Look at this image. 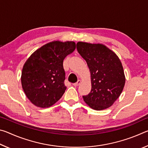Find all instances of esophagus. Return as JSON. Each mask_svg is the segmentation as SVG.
Wrapping results in <instances>:
<instances>
[{
  "mask_svg": "<svg viewBox=\"0 0 148 148\" xmlns=\"http://www.w3.org/2000/svg\"><path fill=\"white\" fill-rule=\"evenodd\" d=\"M81 84V80H77V82H76V83H74V84H73V86H75V87H76V86H78L79 85Z\"/></svg>",
  "mask_w": 148,
  "mask_h": 148,
  "instance_id": "esophagus-1",
  "label": "esophagus"
}]
</instances>
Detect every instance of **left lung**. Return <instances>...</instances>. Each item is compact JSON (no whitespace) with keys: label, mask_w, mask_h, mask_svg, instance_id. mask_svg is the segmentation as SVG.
<instances>
[{"label":"left lung","mask_w":148,"mask_h":148,"mask_svg":"<svg viewBox=\"0 0 148 148\" xmlns=\"http://www.w3.org/2000/svg\"><path fill=\"white\" fill-rule=\"evenodd\" d=\"M76 48L86 60L91 73V90L83 96L84 101L95 110L108 108L119 98L125 86L121 61L113 51L102 44L78 42Z\"/></svg>","instance_id":"1"}]
</instances>
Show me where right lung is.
<instances>
[{
	"mask_svg": "<svg viewBox=\"0 0 148 148\" xmlns=\"http://www.w3.org/2000/svg\"><path fill=\"white\" fill-rule=\"evenodd\" d=\"M75 49L74 42L53 41L36 50L25 62L22 88L35 106L49 108L61 98L66 89L63 60Z\"/></svg>",
	"mask_w": 148,
	"mask_h": 148,
	"instance_id": "right-lung-1",
	"label": "right lung"
}]
</instances>
